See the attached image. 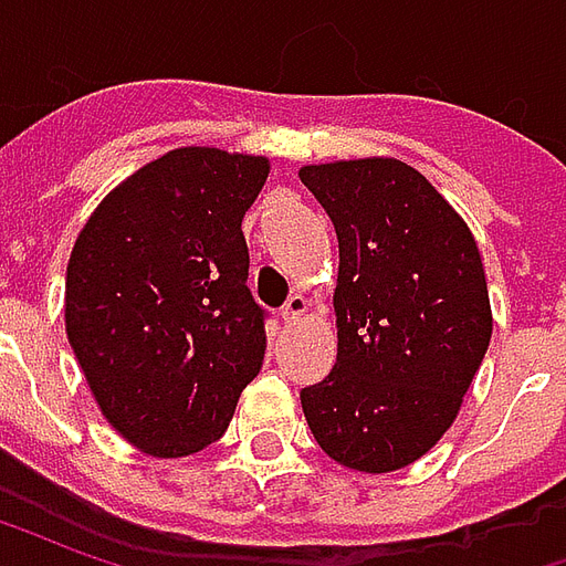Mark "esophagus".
I'll list each match as a JSON object with an SVG mask.
<instances>
[{"label": "esophagus", "mask_w": 566, "mask_h": 566, "mask_svg": "<svg viewBox=\"0 0 566 566\" xmlns=\"http://www.w3.org/2000/svg\"><path fill=\"white\" fill-rule=\"evenodd\" d=\"M303 315H306V296L294 294V296H291V300H287V303H284V306H282L284 324H296V321L303 318Z\"/></svg>", "instance_id": "34e87169"}]
</instances>
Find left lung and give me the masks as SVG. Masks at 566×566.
Masks as SVG:
<instances>
[{
	"label": "left lung",
	"mask_w": 566,
	"mask_h": 566,
	"mask_svg": "<svg viewBox=\"0 0 566 566\" xmlns=\"http://www.w3.org/2000/svg\"><path fill=\"white\" fill-rule=\"evenodd\" d=\"M339 239L336 367L300 391L333 461L403 470L461 409L491 343L473 233L424 175L391 157L303 166Z\"/></svg>",
	"instance_id": "left-lung-1"
}]
</instances>
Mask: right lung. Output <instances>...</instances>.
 <instances>
[{
	"instance_id": "add662e5",
	"label": "right lung",
	"mask_w": 566,
	"mask_h": 566,
	"mask_svg": "<svg viewBox=\"0 0 566 566\" xmlns=\"http://www.w3.org/2000/svg\"><path fill=\"white\" fill-rule=\"evenodd\" d=\"M270 163L178 148L93 211L66 270V333L96 403L154 458L223 437L266 355L242 218Z\"/></svg>"
}]
</instances>
